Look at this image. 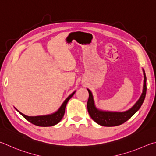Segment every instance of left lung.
<instances>
[{
  "mask_svg": "<svg viewBox=\"0 0 156 156\" xmlns=\"http://www.w3.org/2000/svg\"><path fill=\"white\" fill-rule=\"evenodd\" d=\"M143 74L144 84L143 93H142L140 97L139 98L138 101L133 105V107L130 108L129 110L123 112L102 111L98 110L94 105L93 96H92L91 91L89 89H87L89 92V98L88 103H87V107H88V113L92 120L99 125L105 127L117 126V125H121L128 121L140 108L146 96L147 78L144 70Z\"/></svg>",
  "mask_w": 156,
  "mask_h": 156,
  "instance_id": "8db88e82",
  "label": "left lung"
}]
</instances>
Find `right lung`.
<instances>
[{
	"label": "right lung",
	"instance_id": "add662e5",
	"mask_svg": "<svg viewBox=\"0 0 156 156\" xmlns=\"http://www.w3.org/2000/svg\"><path fill=\"white\" fill-rule=\"evenodd\" d=\"M75 93V91L73 92L72 94L69 95L66 100L62 103L60 108L58 109V110L55 112H54L51 114H48V115H44V116H29L24 115V114L21 113L20 111H18L17 109H16L19 113H20L22 116H23L24 119H27L29 122H31L32 124L37 126L40 127H51L53 126V125H56L60 122V121L62 119L63 116L64 115L65 113V108L66 106L68 101L72 97L74 94Z\"/></svg>",
	"mask_w": 156,
	"mask_h": 156
}]
</instances>
